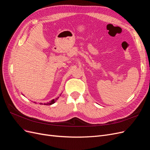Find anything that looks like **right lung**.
Returning <instances> with one entry per match:
<instances>
[{
	"instance_id": "1",
	"label": "right lung",
	"mask_w": 150,
	"mask_h": 150,
	"mask_svg": "<svg viewBox=\"0 0 150 150\" xmlns=\"http://www.w3.org/2000/svg\"><path fill=\"white\" fill-rule=\"evenodd\" d=\"M60 96H61V95H60ZM58 98H59V97H58V98H56V99H52V100H51V101H49V102H48V103H44V105H51V104H54V103H55V102L57 100ZM34 103H35V102H34ZM40 104H42V103H40Z\"/></svg>"
}]
</instances>
